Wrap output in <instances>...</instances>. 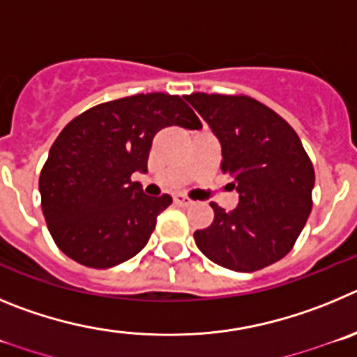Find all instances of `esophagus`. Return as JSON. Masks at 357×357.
<instances>
[{
  "label": "esophagus",
  "instance_id": "obj_1",
  "mask_svg": "<svg viewBox=\"0 0 357 357\" xmlns=\"http://www.w3.org/2000/svg\"><path fill=\"white\" fill-rule=\"evenodd\" d=\"M174 202L178 206H192V204H194V201H190V199L185 197V195H174Z\"/></svg>",
  "mask_w": 357,
  "mask_h": 357
}]
</instances>
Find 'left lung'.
<instances>
[{"label": "left lung", "mask_w": 357, "mask_h": 357, "mask_svg": "<svg viewBox=\"0 0 357 357\" xmlns=\"http://www.w3.org/2000/svg\"><path fill=\"white\" fill-rule=\"evenodd\" d=\"M197 110L222 147L238 206L211 202L213 222L194 233L202 255L236 272H255L288 255L311 213L314 171L294 128L249 96L195 94Z\"/></svg>", "instance_id": "left-lung-1"}]
</instances>
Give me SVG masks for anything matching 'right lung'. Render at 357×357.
Listing matches in <instances>:
<instances>
[{
  "mask_svg": "<svg viewBox=\"0 0 357 357\" xmlns=\"http://www.w3.org/2000/svg\"><path fill=\"white\" fill-rule=\"evenodd\" d=\"M199 130L179 96L137 94L83 112L59 135L38 179L43 213L63 255L92 268H110L139 255L171 195L151 197L135 172H147L160 130Z\"/></svg>",
  "mask_w": 357,
  "mask_h": 357,
  "instance_id": "add662e5",
  "label": "right lung"
}]
</instances>
